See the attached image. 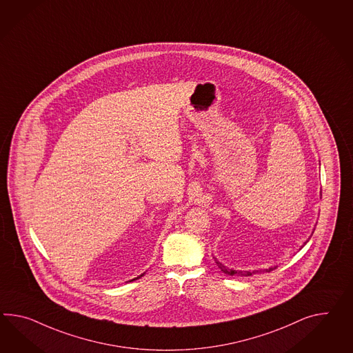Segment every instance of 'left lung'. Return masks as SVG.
Listing matches in <instances>:
<instances>
[{"label": "left lung", "instance_id": "1", "mask_svg": "<svg viewBox=\"0 0 353 353\" xmlns=\"http://www.w3.org/2000/svg\"><path fill=\"white\" fill-rule=\"evenodd\" d=\"M216 261V265L221 269V272H225L228 275H232V276H250V275H252V274H256V272H260L261 270H254V272H239V270H232V269H228L226 266H224L221 262ZM275 268H269V269H265V272H269L274 270Z\"/></svg>", "mask_w": 353, "mask_h": 353}]
</instances>
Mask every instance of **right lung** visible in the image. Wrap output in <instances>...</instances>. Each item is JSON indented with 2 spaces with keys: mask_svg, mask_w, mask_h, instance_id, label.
<instances>
[{
  "mask_svg": "<svg viewBox=\"0 0 353 353\" xmlns=\"http://www.w3.org/2000/svg\"><path fill=\"white\" fill-rule=\"evenodd\" d=\"M142 275H143V274H142ZM142 275H139V276H138V278H141V276H142ZM138 278H136V279H138ZM136 279H132V281H136Z\"/></svg>",
  "mask_w": 353,
  "mask_h": 353,
  "instance_id": "1",
  "label": "right lung"
}]
</instances>
